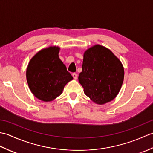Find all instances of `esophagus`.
Here are the masks:
<instances>
[{
    "label": "esophagus",
    "instance_id": "esophagus-1",
    "mask_svg": "<svg viewBox=\"0 0 153 153\" xmlns=\"http://www.w3.org/2000/svg\"><path fill=\"white\" fill-rule=\"evenodd\" d=\"M72 76H73V77H74L75 79H76L77 78V74L76 73H73L72 74Z\"/></svg>",
    "mask_w": 153,
    "mask_h": 153
}]
</instances>
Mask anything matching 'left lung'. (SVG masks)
Masks as SVG:
<instances>
[{"mask_svg": "<svg viewBox=\"0 0 153 153\" xmlns=\"http://www.w3.org/2000/svg\"><path fill=\"white\" fill-rule=\"evenodd\" d=\"M123 77L121 62L108 48L96 45L85 52L78 79L94 102L103 105L112 100L121 89Z\"/></svg>", "mask_w": 153, "mask_h": 153, "instance_id": "obj_1", "label": "left lung"}]
</instances>
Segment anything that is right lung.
<instances>
[{"instance_id":"1","label":"right lung","mask_w":153,"mask_h":153,"mask_svg":"<svg viewBox=\"0 0 153 153\" xmlns=\"http://www.w3.org/2000/svg\"><path fill=\"white\" fill-rule=\"evenodd\" d=\"M60 48L50 47L35 55L29 62L26 78L31 93L45 102L60 95L73 77L59 58Z\"/></svg>"}]
</instances>
